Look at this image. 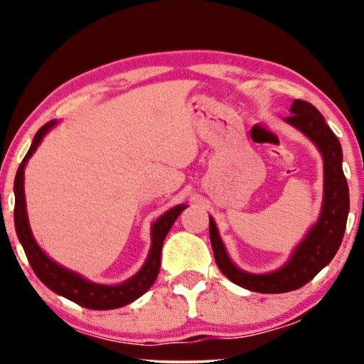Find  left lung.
<instances>
[{
  "instance_id": "8db88e82",
  "label": "left lung",
  "mask_w": 364,
  "mask_h": 364,
  "mask_svg": "<svg viewBox=\"0 0 364 364\" xmlns=\"http://www.w3.org/2000/svg\"><path fill=\"white\" fill-rule=\"evenodd\" d=\"M290 111L291 116L285 117V121L310 137L320 149L325 161V197L316 225L308 232L305 240L293 252L287 265L267 275H253L233 265L212 217L208 223L217 267L230 282L258 293L291 291L313 280L336 255L345 235L346 218L350 212V192L341 167L343 152L340 141L313 104L296 99Z\"/></svg>"
}]
</instances>
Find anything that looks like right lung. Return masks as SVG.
Here are the masks:
<instances>
[{"mask_svg": "<svg viewBox=\"0 0 364 364\" xmlns=\"http://www.w3.org/2000/svg\"><path fill=\"white\" fill-rule=\"evenodd\" d=\"M56 121H51L39 129L36 136L33 139L31 147L26 156H24L21 166H19L16 172V178H14V227H16V233L19 242L26 253L29 265L36 273V277L46 285L49 290H53L58 295H63L68 300H71L77 305L84 308H91V310H112V308H121L127 303L137 300L139 296L144 295L152 283L156 282L161 270V252L162 243L166 240V235L171 230L173 222L181 215V212L187 205H177L171 208V210L159 217V220L152 225V247L151 253H149L146 265L141 268V272L127 282L121 283V285L109 287V285H97V283H91L79 277L77 273L69 272L56 262H53L41 248L38 247L36 240H34L31 228L28 223L26 215V200H24V167H26L28 159L33 156L36 151L39 142L43 141L44 134L51 129Z\"/></svg>", "mask_w": 364, "mask_h": 364, "instance_id": "right-lung-1", "label": "right lung"}]
</instances>
